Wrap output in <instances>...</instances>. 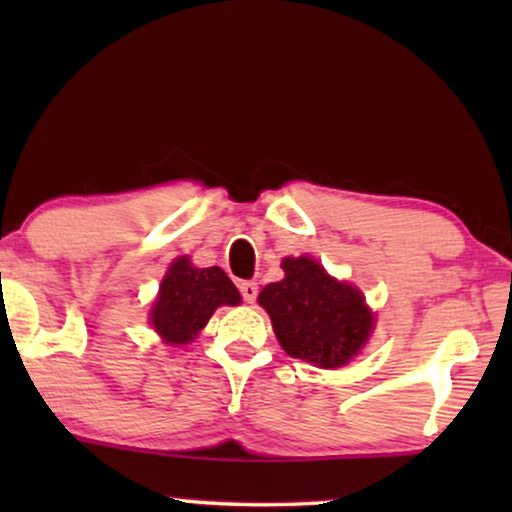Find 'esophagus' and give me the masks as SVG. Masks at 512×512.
<instances>
[{
	"label": "esophagus",
	"mask_w": 512,
	"mask_h": 512,
	"mask_svg": "<svg viewBox=\"0 0 512 512\" xmlns=\"http://www.w3.org/2000/svg\"><path fill=\"white\" fill-rule=\"evenodd\" d=\"M240 293H242L244 303H254L256 296H258V284L256 282H242Z\"/></svg>",
	"instance_id": "1"
}]
</instances>
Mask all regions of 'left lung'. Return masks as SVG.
I'll return each mask as SVG.
<instances>
[{
    "mask_svg": "<svg viewBox=\"0 0 512 512\" xmlns=\"http://www.w3.org/2000/svg\"><path fill=\"white\" fill-rule=\"evenodd\" d=\"M282 282L258 296L272 319L279 345L293 359L338 368L363 347L373 314L354 286L328 277L314 258H284Z\"/></svg>",
    "mask_w": 512,
    "mask_h": 512,
    "instance_id": "obj_1",
    "label": "left lung"
}]
</instances>
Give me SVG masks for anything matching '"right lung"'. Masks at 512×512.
<instances>
[{
	"label": "right lung",
	"mask_w": 512,
	"mask_h": 512,
	"mask_svg": "<svg viewBox=\"0 0 512 512\" xmlns=\"http://www.w3.org/2000/svg\"><path fill=\"white\" fill-rule=\"evenodd\" d=\"M240 293L221 268H193L177 258L160 284L151 324L172 345H184L207 324L219 305H237Z\"/></svg>",
	"instance_id": "right-lung-1"
}]
</instances>
